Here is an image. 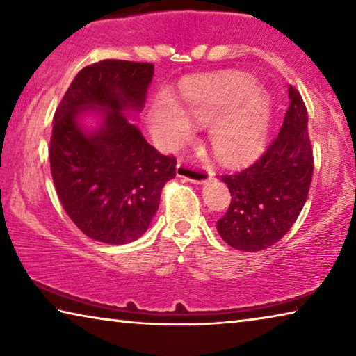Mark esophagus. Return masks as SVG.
<instances>
[{"label": "esophagus", "mask_w": 356, "mask_h": 356, "mask_svg": "<svg viewBox=\"0 0 356 356\" xmlns=\"http://www.w3.org/2000/svg\"><path fill=\"white\" fill-rule=\"evenodd\" d=\"M177 177L188 180V182H191V184L202 185V184H206L210 177H212V172L207 170H202V168H196V166L186 165V163H184V161H179Z\"/></svg>", "instance_id": "obj_1"}]
</instances>
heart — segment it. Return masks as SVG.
<instances>
[{
  "instance_id": "b5f03b06",
  "label": "heart",
  "mask_w": 356,
  "mask_h": 356,
  "mask_svg": "<svg viewBox=\"0 0 356 356\" xmlns=\"http://www.w3.org/2000/svg\"><path fill=\"white\" fill-rule=\"evenodd\" d=\"M272 99L245 74L204 78L190 84L176 102L160 99L150 106L147 122L166 149L177 146L190 124L210 125L209 144L222 163L236 165L254 155L272 124Z\"/></svg>"
}]
</instances>
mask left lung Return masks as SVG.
<instances>
[{
    "instance_id": "1",
    "label": "left lung",
    "mask_w": 356,
    "mask_h": 356,
    "mask_svg": "<svg viewBox=\"0 0 356 356\" xmlns=\"http://www.w3.org/2000/svg\"><path fill=\"white\" fill-rule=\"evenodd\" d=\"M287 91L291 102L280 134L254 163L221 176L232 197L216 229L240 251H262L280 242L308 197L314 170L308 111L297 89L289 84Z\"/></svg>"
}]
</instances>
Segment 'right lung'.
Wrapping results in <instances>:
<instances>
[{
	"instance_id": "obj_1",
	"label": "right lung",
	"mask_w": 356,
	"mask_h": 356,
	"mask_svg": "<svg viewBox=\"0 0 356 356\" xmlns=\"http://www.w3.org/2000/svg\"><path fill=\"white\" fill-rule=\"evenodd\" d=\"M154 64L105 59L70 83L53 119L50 166L63 207L102 243L124 245L147 231L176 160L156 152L138 118Z\"/></svg>"
}]
</instances>
